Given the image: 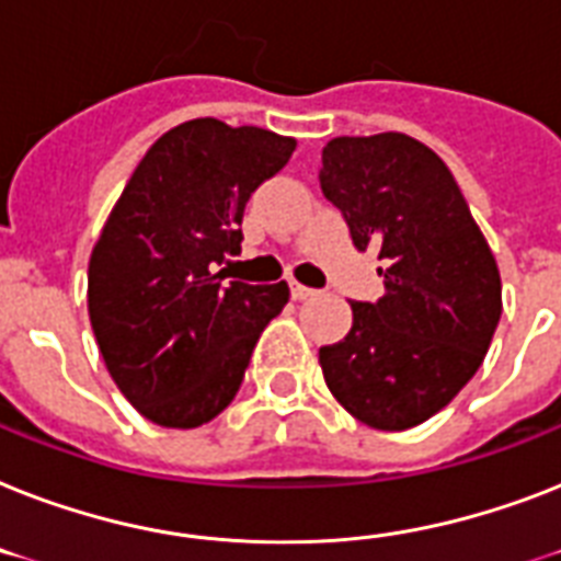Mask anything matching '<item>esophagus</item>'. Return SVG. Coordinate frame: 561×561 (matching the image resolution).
Segmentation results:
<instances>
[{
  "label": "esophagus",
  "instance_id": "esophagus-1",
  "mask_svg": "<svg viewBox=\"0 0 561 561\" xmlns=\"http://www.w3.org/2000/svg\"><path fill=\"white\" fill-rule=\"evenodd\" d=\"M290 296H294L296 302H302V299H311V296H317V290L305 288V285H299V282H290Z\"/></svg>",
  "mask_w": 561,
  "mask_h": 561
}]
</instances>
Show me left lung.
<instances>
[{"label": "left lung", "instance_id": "1", "mask_svg": "<svg viewBox=\"0 0 561 561\" xmlns=\"http://www.w3.org/2000/svg\"><path fill=\"white\" fill-rule=\"evenodd\" d=\"M320 184L354 248L383 259L386 285L377 302H352V331L320 348L322 375L359 423L412 430L484 363L502 317L493 250L449 167L403 131L328 140Z\"/></svg>", "mask_w": 561, "mask_h": 561}]
</instances>
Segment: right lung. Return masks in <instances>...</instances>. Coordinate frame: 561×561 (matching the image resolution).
Returning a JSON list of instances; mask_svg holds the SVG:
<instances>
[{
  "instance_id": "add662e5",
  "label": "right lung",
  "mask_w": 561,
  "mask_h": 561,
  "mask_svg": "<svg viewBox=\"0 0 561 561\" xmlns=\"http://www.w3.org/2000/svg\"><path fill=\"white\" fill-rule=\"evenodd\" d=\"M294 138L195 117L163 131L131 172L89 259V320L108 375L147 421L195 430L236 398L250 354L288 305V282L216 271L241 248L250 193Z\"/></svg>"
}]
</instances>
